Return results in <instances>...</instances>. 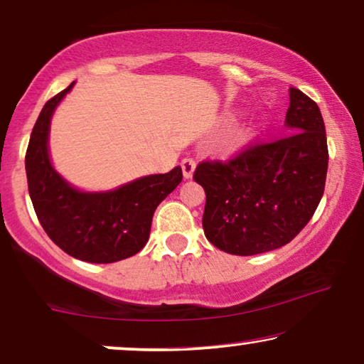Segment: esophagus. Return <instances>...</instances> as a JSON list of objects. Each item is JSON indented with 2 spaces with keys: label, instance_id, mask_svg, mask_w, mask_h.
I'll use <instances>...</instances> for the list:
<instances>
[{
  "label": "esophagus",
  "instance_id": "34e87169",
  "mask_svg": "<svg viewBox=\"0 0 364 364\" xmlns=\"http://www.w3.org/2000/svg\"><path fill=\"white\" fill-rule=\"evenodd\" d=\"M182 172H183V177L186 178H191L192 177V173H193V168H196V161H193V159H191V157H186L182 161Z\"/></svg>",
  "mask_w": 364,
  "mask_h": 364
}]
</instances>
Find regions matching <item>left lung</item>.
<instances>
[{
  "mask_svg": "<svg viewBox=\"0 0 364 364\" xmlns=\"http://www.w3.org/2000/svg\"><path fill=\"white\" fill-rule=\"evenodd\" d=\"M285 122L290 132L196 167L193 181L205 191L203 232L223 252L247 257L287 245L321 200L328 146L320 109L290 87Z\"/></svg>",
  "mask_w": 364,
  "mask_h": 364,
  "instance_id": "8db88e82",
  "label": "left lung"
}]
</instances>
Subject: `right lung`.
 Segmentation results:
<instances>
[{
    "label": "right lung",
    "instance_id": "1",
    "mask_svg": "<svg viewBox=\"0 0 364 364\" xmlns=\"http://www.w3.org/2000/svg\"><path fill=\"white\" fill-rule=\"evenodd\" d=\"M69 86L44 104L26 151L28 191L48 237L77 260L112 263L141 252L159 203L182 182V168L137 178L117 191L84 193L54 172L48 156L53 111Z\"/></svg>",
    "mask_w": 364,
    "mask_h": 364
}]
</instances>
